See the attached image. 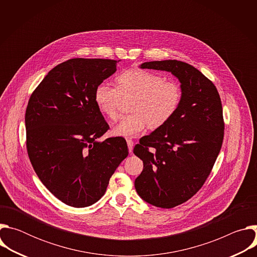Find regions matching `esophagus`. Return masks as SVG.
<instances>
[{"label": "esophagus", "instance_id": "34e87169", "mask_svg": "<svg viewBox=\"0 0 257 257\" xmlns=\"http://www.w3.org/2000/svg\"><path fill=\"white\" fill-rule=\"evenodd\" d=\"M127 145H128L129 153H132V151H133V141L131 139H127Z\"/></svg>", "mask_w": 257, "mask_h": 257}]
</instances>
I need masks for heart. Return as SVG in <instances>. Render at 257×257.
Returning a JSON list of instances; mask_svg holds the SVG:
<instances>
[{"instance_id": "1", "label": "heart", "mask_w": 257, "mask_h": 257, "mask_svg": "<svg viewBox=\"0 0 257 257\" xmlns=\"http://www.w3.org/2000/svg\"><path fill=\"white\" fill-rule=\"evenodd\" d=\"M118 87L108 82H101L94 91V102L98 111L106 118L118 117L121 97L135 96L131 108L132 115L126 116L113 127L112 134L132 138L139 135L146 126L157 129L169 122L179 109L183 92L181 86L157 73L130 69L117 78Z\"/></svg>"}]
</instances>
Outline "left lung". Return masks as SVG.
<instances>
[{"mask_svg":"<svg viewBox=\"0 0 257 257\" xmlns=\"http://www.w3.org/2000/svg\"><path fill=\"white\" fill-rule=\"evenodd\" d=\"M139 67L171 72L181 83L177 113L133 150L143 162L134 183L138 195L157 207L172 208L202 187L215 163L224 139L222 101L214 84L187 63L165 60Z\"/></svg>","mask_w":257,"mask_h":257,"instance_id":"left-lung-1","label":"left lung"}]
</instances>
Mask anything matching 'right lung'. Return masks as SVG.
<instances>
[{"label": "right lung", "instance_id": "right-lung-1", "mask_svg": "<svg viewBox=\"0 0 257 257\" xmlns=\"http://www.w3.org/2000/svg\"><path fill=\"white\" fill-rule=\"evenodd\" d=\"M117 61L71 59L53 68L32 92L25 113L26 148L43 184L73 207L95 203L128 156L123 137L97 141L108 129L94 102Z\"/></svg>", "mask_w": 257, "mask_h": 257}]
</instances>
